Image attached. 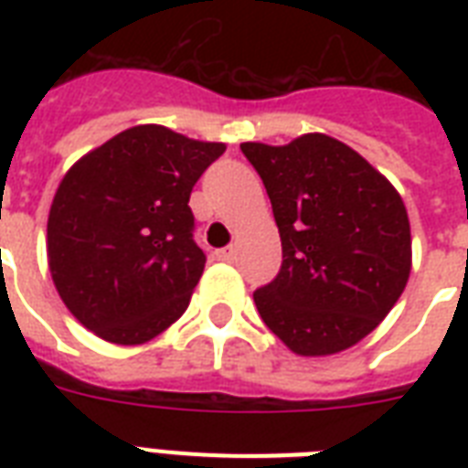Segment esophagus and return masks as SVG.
<instances>
[{
	"label": "esophagus",
	"mask_w": 468,
	"mask_h": 468,
	"mask_svg": "<svg viewBox=\"0 0 468 468\" xmlns=\"http://www.w3.org/2000/svg\"><path fill=\"white\" fill-rule=\"evenodd\" d=\"M216 257H218L220 262H233L235 248H233V245H228V248H223V250H216Z\"/></svg>",
	"instance_id": "obj_1"
}]
</instances>
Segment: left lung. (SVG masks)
Returning <instances> with one entry per match:
<instances>
[{
	"instance_id": "left-lung-1",
	"label": "left lung",
	"mask_w": 468,
	"mask_h": 468,
	"mask_svg": "<svg viewBox=\"0 0 468 468\" xmlns=\"http://www.w3.org/2000/svg\"><path fill=\"white\" fill-rule=\"evenodd\" d=\"M262 176L282 238V270L260 286L264 325L303 356L335 355L367 337L396 306L410 274V223L399 191L330 135L289 145L242 143Z\"/></svg>"
}]
</instances>
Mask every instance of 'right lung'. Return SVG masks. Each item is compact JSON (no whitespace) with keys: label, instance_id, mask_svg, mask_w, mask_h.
Masks as SVG:
<instances>
[{"label":"right lung","instance_id":"right-lung-1","mask_svg":"<svg viewBox=\"0 0 468 468\" xmlns=\"http://www.w3.org/2000/svg\"><path fill=\"white\" fill-rule=\"evenodd\" d=\"M223 153V143L135 126L62 176L48 216V264L87 330L143 345L186 311L206 264L189 197Z\"/></svg>","mask_w":468,"mask_h":468}]
</instances>
